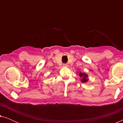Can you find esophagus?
Here are the masks:
<instances>
[{
    "label": "esophagus",
    "instance_id": "34e87169",
    "mask_svg": "<svg viewBox=\"0 0 123 123\" xmlns=\"http://www.w3.org/2000/svg\"><path fill=\"white\" fill-rule=\"evenodd\" d=\"M68 64H67V63H64L63 64V66L64 67H68Z\"/></svg>",
    "mask_w": 123,
    "mask_h": 123
}]
</instances>
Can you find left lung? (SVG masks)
<instances>
[{
  "label": "left lung",
  "instance_id": "left-lung-1",
  "mask_svg": "<svg viewBox=\"0 0 123 123\" xmlns=\"http://www.w3.org/2000/svg\"><path fill=\"white\" fill-rule=\"evenodd\" d=\"M79 75H80V77H82V78H83L81 80V81L82 82H86L88 81V79L87 78V74H85V73H80V74H79Z\"/></svg>",
  "mask_w": 123,
  "mask_h": 123
}]
</instances>
